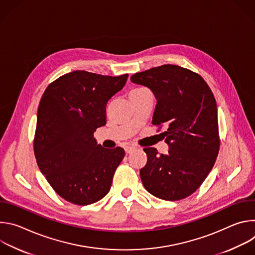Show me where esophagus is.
Returning <instances> with one entry per match:
<instances>
[{
	"mask_svg": "<svg viewBox=\"0 0 255 255\" xmlns=\"http://www.w3.org/2000/svg\"><path fill=\"white\" fill-rule=\"evenodd\" d=\"M135 148H136L135 146H132V145H128V146L125 147V151H126V153H130V152H132Z\"/></svg>",
	"mask_w": 255,
	"mask_h": 255,
	"instance_id": "esophagus-1",
	"label": "esophagus"
}]
</instances>
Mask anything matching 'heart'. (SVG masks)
I'll return each mask as SVG.
<instances>
[{
	"label": "heart",
	"mask_w": 255,
	"mask_h": 255,
	"mask_svg": "<svg viewBox=\"0 0 255 255\" xmlns=\"http://www.w3.org/2000/svg\"><path fill=\"white\" fill-rule=\"evenodd\" d=\"M146 91H148V90L144 89V88H135V89H133V90H131V91H130V93H129V97H131V96H135V95H139V94L144 93V92H146Z\"/></svg>",
	"instance_id": "obj_1"
}]
</instances>
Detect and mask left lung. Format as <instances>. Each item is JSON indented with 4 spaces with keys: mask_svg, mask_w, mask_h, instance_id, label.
I'll list each match as a JSON object with an SVG mask.
<instances>
[{
    "mask_svg": "<svg viewBox=\"0 0 255 255\" xmlns=\"http://www.w3.org/2000/svg\"><path fill=\"white\" fill-rule=\"evenodd\" d=\"M130 80L152 91L157 100L152 124L167 127L161 133L168 144L166 154L154 147L143 149L147 162L140 169L142 184L159 199H185L201 187L219 153L215 97L200 75L178 65L153 67Z\"/></svg>",
    "mask_w": 255,
    "mask_h": 255,
    "instance_id": "8db88e82",
    "label": "left lung"
}]
</instances>
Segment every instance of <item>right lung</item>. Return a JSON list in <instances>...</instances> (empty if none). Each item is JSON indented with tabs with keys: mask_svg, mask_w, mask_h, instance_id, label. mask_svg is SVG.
I'll list each match as a JSON object with an SVG mask.
<instances>
[{
	"mask_svg": "<svg viewBox=\"0 0 255 255\" xmlns=\"http://www.w3.org/2000/svg\"><path fill=\"white\" fill-rule=\"evenodd\" d=\"M127 79L128 74L110 77L76 70L52 82L42 95L35 158L55 193L71 204L90 205L110 191L125 151L102 147L94 132L106 124L107 103Z\"/></svg>",
	"mask_w": 255,
	"mask_h": 255,
	"instance_id": "obj_1",
	"label": "right lung"
}]
</instances>
